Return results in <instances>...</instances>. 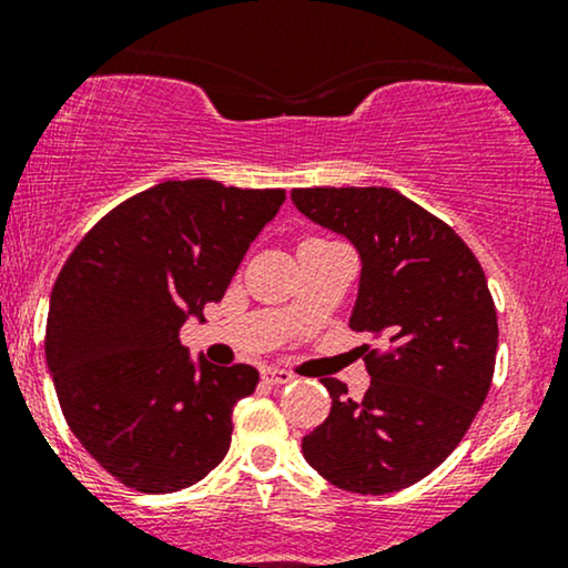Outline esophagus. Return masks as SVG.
<instances>
[{"mask_svg": "<svg viewBox=\"0 0 568 568\" xmlns=\"http://www.w3.org/2000/svg\"><path fill=\"white\" fill-rule=\"evenodd\" d=\"M262 379L270 382V384H288V382H293V374H291V371L266 366V368L262 371Z\"/></svg>", "mask_w": 568, "mask_h": 568, "instance_id": "obj_1", "label": "esophagus"}]
</instances>
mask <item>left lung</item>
I'll return each instance as SVG.
<instances>
[{"label": "left lung", "instance_id": "left-lung-1", "mask_svg": "<svg viewBox=\"0 0 568 568\" xmlns=\"http://www.w3.org/2000/svg\"><path fill=\"white\" fill-rule=\"evenodd\" d=\"M291 200L357 247L349 328L389 344L366 355L363 400L323 379L331 414L304 435V459L344 491H400L459 446L491 387L499 328L484 266L446 221L395 189H293Z\"/></svg>", "mask_w": 568, "mask_h": 568}]
</instances>
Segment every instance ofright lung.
<instances>
[{
    "instance_id": "1",
    "label": "right lung",
    "mask_w": 568,
    "mask_h": 568,
    "mask_svg": "<svg viewBox=\"0 0 568 568\" xmlns=\"http://www.w3.org/2000/svg\"><path fill=\"white\" fill-rule=\"evenodd\" d=\"M283 189L165 181L109 211L50 293L44 355L71 433L143 494L205 478L230 452L253 366L192 363L181 325L221 302Z\"/></svg>"
}]
</instances>
